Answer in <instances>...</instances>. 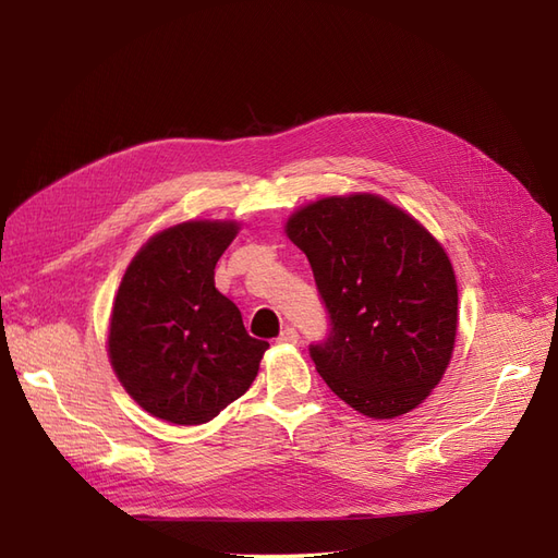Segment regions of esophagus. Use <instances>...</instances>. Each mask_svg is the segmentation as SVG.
I'll return each instance as SVG.
<instances>
[{"mask_svg":"<svg viewBox=\"0 0 558 558\" xmlns=\"http://www.w3.org/2000/svg\"><path fill=\"white\" fill-rule=\"evenodd\" d=\"M298 340H300V335H298V330L295 328H283L281 332H279V337H277V342L279 344H298Z\"/></svg>","mask_w":558,"mask_h":558,"instance_id":"34e87169","label":"esophagus"}]
</instances>
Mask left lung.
<instances>
[{
	"label": "left lung",
	"instance_id": "left-lung-1",
	"mask_svg": "<svg viewBox=\"0 0 558 558\" xmlns=\"http://www.w3.org/2000/svg\"><path fill=\"white\" fill-rule=\"evenodd\" d=\"M328 312L310 356L330 391L373 418L414 410L449 365L459 293L445 248L377 195L326 197L286 223Z\"/></svg>",
	"mask_w": 558,
	"mask_h": 558
}]
</instances>
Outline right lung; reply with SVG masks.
<instances>
[{
  "label": "right lung",
  "mask_w": 558,
  "mask_h": 558,
  "mask_svg": "<svg viewBox=\"0 0 558 558\" xmlns=\"http://www.w3.org/2000/svg\"><path fill=\"white\" fill-rule=\"evenodd\" d=\"M240 226L189 221L150 238L113 300L109 359L146 412L177 426L207 424L246 393L265 349L214 267Z\"/></svg>",
  "instance_id": "right-lung-1"
}]
</instances>
